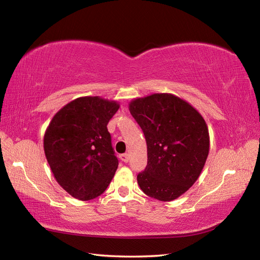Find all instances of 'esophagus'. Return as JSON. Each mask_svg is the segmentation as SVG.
<instances>
[{
  "instance_id": "obj_1",
  "label": "esophagus",
  "mask_w": 260,
  "mask_h": 260,
  "mask_svg": "<svg viewBox=\"0 0 260 260\" xmlns=\"http://www.w3.org/2000/svg\"><path fill=\"white\" fill-rule=\"evenodd\" d=\"M119 158H121V160H122L123 162H128V160H129V155H128V154H123V155L119 156Z\"/></svg>"
}]
</instances>
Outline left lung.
Instances as JSON below:
<instances>
[{
    "label": "left lung",
    "mask_w": 260,
    "mask_h": 260,
    "mask_svg": "<svg viewBox=\"0 0 260 260\" xmlns=\"http://www.w3.org/2000/svg\"><path fill=\"white\" fill-rule=\"evenodd\" d=\"M147 144V166L137 175L145 194L172 201L198 180L210 149L209 129L202 115L184 100L155 93L129 103Z\"/></svg>",
    "instance_id": "obj_1"
}]
</instances>
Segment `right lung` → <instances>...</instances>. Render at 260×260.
Returning a JSON list of instances; mask_svg holds the SVG:
<instances>
[{
	"label": "right lung",
	"instance_id": "right-lung-1",
	"mask_svg": "<svg viewBox=\"0 0 260 260\" xmlns=\"http://www.w3.org/2000/svg\"><path fill=\"white\" fill-rule=\"evenodd\" d=\"M118 109L117 102L100 96L78 98L46 129L44 150L52 175L73 198L101 196L114 177L118 160L106 126Z\"/></svg>",
	"mask_w": 260,
	"mask_h": 260
}]
</instances>
